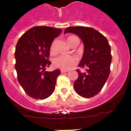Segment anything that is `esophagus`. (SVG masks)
Returning a JSON list of instances; mask_svg holds the SVG:
<instances>
[{"label": "esophagus", "mask_w": 131, "mask_h": 131, "mask_svg": "<svg viewBox=\"0 0 131 131\" xmlns=\"http://www.w3.org/2000/svg\"><path fill=\"white\" fill-rule=\"evenodd\" d=\"M67 72H68V71H66V70H63V69L61 70V73H67Z\"/></svg>", "instance_id": "obj_1"}]
</instances>
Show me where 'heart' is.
<instances>
[{"mask_svg":"<svg viewBox=\"0 0 131 131\" xmlns=\"http://www.w3.org/2000/svg\"><path fill=\"white\" fill-rule=\"evenodd\" d=\"M73 38H77L75 37H70L68 38V42L69 40ZM56 40H54L51 44L50 46V52L52 53L54 52L56 50ZM53 64L55 67L60 68L63 70H68L71 69L74 65L77 62V58L74 56L71 55H65V54H61L53 59Z\"/></svg>","mask_w":131,"mask_h":131,"instance_id":"b5f03b06","label":"heart"}]
</instances>
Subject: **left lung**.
<instances>
[{
	"instance_id": "8db88e82",
	"label": "left lung",
	"mask_w": 131,
	"mask_h": 131,
	"mask_svg": "<svg viewBox=\"0 0 131 131\" xmlns=\"http://www.w3.org/2000/svg\"><path fill=\"white\" fill-rule=\"evenodd\" d=\"M68 33L77 35L84 44V52L79 67L86 68V72L77 70L78 79L74 83L75 91L84 98L94 96L102 90L110 72L111 48L108 40L96 29L85 27H69Z\"/></svg>"
}]
</instances>
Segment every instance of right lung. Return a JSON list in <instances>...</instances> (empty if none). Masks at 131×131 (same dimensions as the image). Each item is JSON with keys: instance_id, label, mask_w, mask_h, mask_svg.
I'll return each instance as SVG.
<instances>
[{"instance_id": "obj_1", "label": "right lung", "mask_w": 131, "mask_h": 131, "mask_svg": "<svg viewBox=\"0 0 131 131\" xmlns=\"http://www.w3.org/2000/svg\"><path fill=\"white\" fill-rule=\"evenodd\" d=\"M62 30L52 27L36 26L18 40L15 50L18 80L25 93L35 99L43 100L53 93L60 69L46 71L50 46Z\"/></svg>"}]
</instances>
